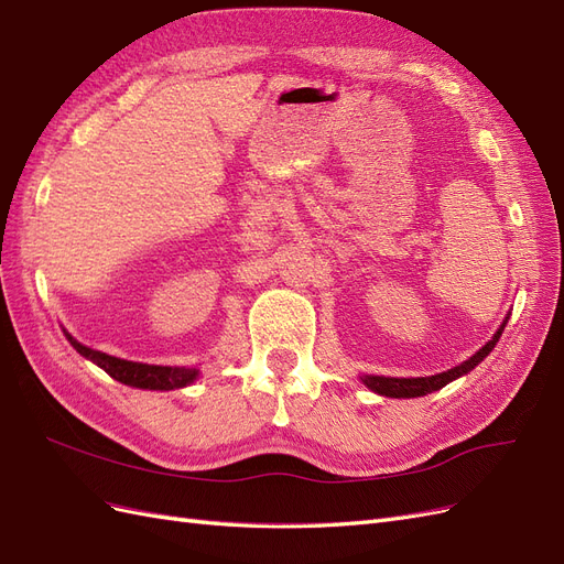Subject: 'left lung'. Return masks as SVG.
Segmentation results:
<instances>
[{
  "label": "left lung",
  "mask_w": 564,
  "mask_h": 564,
  "mask_svg": "<svg viewBox=\"0 0 564 564\" xmlns=\"http://www.w3.org/2000/svg\"><path fill=\"white\" fill-rule=\"evenodd\" d=\"M506 326V324H503ZM503 326L496 330V335L491 337V340L481 347L479 351H475L473 357L468 361H463L460 366H454L448 368V371L444 373H437V376H427V378H382V376H366L364 382L371 388L373 392L378 394H384V397H394V399H401V397H423V394H430L434 390H442L446 382H452L460 376H465L468 371H473V368L487 357V354L494 349V345L498 343V337H501L503 333Z\"/></svg>",
  "instance_id": "8db88e82"
}]
</instances>
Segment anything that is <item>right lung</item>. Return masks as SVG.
Instances as JSON below:
<instances>
[{"label":"right lung","mask_w":564,"mask_h":564,"mask_svg":"<svg viewBox=\"0 0 564 564\" xmlns=\"http://www.w3.org/2000/svg\"><path fill=\"white\" fill-rule=\"evenodd\" d=\"M70 345L83 354V357L91 359L96 366H101L104 371L116 378L118 382L130 384V388H141V390H176V388H186L188 382L196 380L198 371L196 368H172V366H149V364H137V361H127L118 357H108L104 351L89 349L85 345H79L77 340L68 335Z\"/></svg>","instance_id":"1"}]
</instances>
